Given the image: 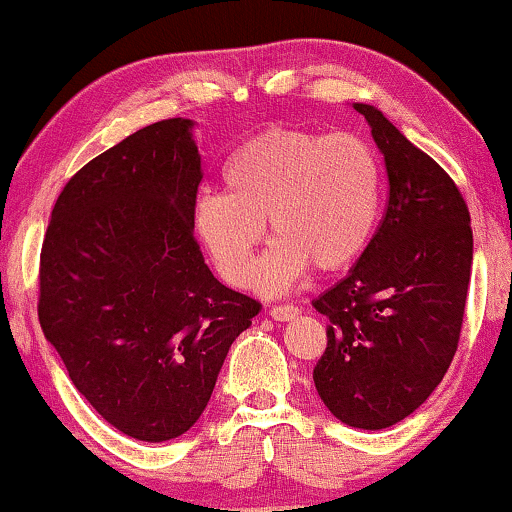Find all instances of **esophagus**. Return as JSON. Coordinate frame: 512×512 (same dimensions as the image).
Wrapping results in <instances>:
<instances>
[{"label": "esophagus", "mask_w": 512, "mask_h": 512, "mask_svg": "<svg viewBox=\"0 0 512 512\" xmlns=\"http://www.w3.org/2000/svg\"><path fill=\"white\" fill-rule=\"evenodd\" d=\"M298 307H293V305H275V307H270V317L275 319V321H291V319H296L298 317Z\"/></svg>", "instance_id": "esophagus-1"}]
</instances>
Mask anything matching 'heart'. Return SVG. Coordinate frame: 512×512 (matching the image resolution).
<instances>
[{
	"label": "heart",
	"mask_w": 512,
	"mask_h": 512,
	"mask_svg": "<svg viewBox=\"0 0 512 512\" xmlns=\"http://www.w3.org/2000/svg\"><path fill=\"white\" fill-rule=\"evenodd\" d=\"M226 193L202 191L193 228L219 275L275 296L305 277L347 268L361 256L380 214L382 170L354 135L270 128L233 153ZM276 242L250 270L264 221Z\"/></svg>",
	"instance_id": "b5f03b06"
}]
</instances>
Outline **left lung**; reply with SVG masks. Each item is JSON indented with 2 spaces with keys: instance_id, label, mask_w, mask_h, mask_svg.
<instances>
[{
  "instance_id": "obj_1",
  "label": "left lung",
  "mask_w": 512,
  "mask_h": 512,
  "mask_svg": "<svg viewBox=\"0 0 512 512\" xmlns=\"http://www.w3.org/2000/svg\"><path fill=\"white\" fill-rule=\"evenodd\" d=\"M366 118L389 179L387 214L345 279L312 300L326 314L314 387L333 417L380 431L412 415L450 368L473 268L459 188L377 107Z\"/></svg>"
}]
</instances>
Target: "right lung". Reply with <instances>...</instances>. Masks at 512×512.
<instances>
[{
	"label": "right lung",
	"mask_w": 512,
	"mask_h": 512,
	"mask_svg": "<svg viewBox=\"0 0 512 512\" xmlns=\"http://www.w3.org/2000/svg\"><path fill=\"white\" fill-rule=\"evenodd\" d=\"M191 118L132 132L55 202L39 321L86 401L125 436L163 443L198 422L228 349L261 305L207 268L193 237L202 158Z\"/></svg>",
	"instance_id": "1"
}]
</instances>
